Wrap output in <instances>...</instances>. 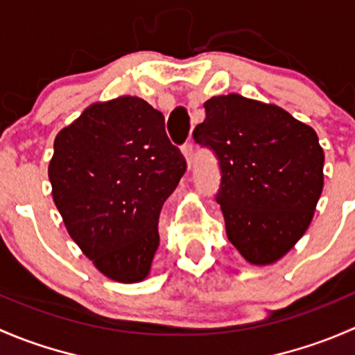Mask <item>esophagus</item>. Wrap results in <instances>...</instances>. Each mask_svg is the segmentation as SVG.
I'll use <instances>...</instances> for the list:
<instances>
[{
    "mask_svg": "<svg viewBox=\"0 0 355 355\" xmlns=\"http://www.w3.org/2000/svg\"><path fill=\"white\" fill-rule=\"evenodd\" d=\"M182 155H184L185 161H187V164L191 166L192 156H194V144H192V142H185V144L182 146Z\"/></svg>",
    "mask_w": 355,
    "mask_h": 355,
    "instance_id": "esophagus-1",
    "label": "esophagus"
}]
</instances>
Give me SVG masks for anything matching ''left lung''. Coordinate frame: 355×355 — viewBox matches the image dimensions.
<instances>
[{
    "instance_id": "1",
    "label": "left lung",
    "mask_w": 355,
    "mask_h": 355,
    "mask_svg": "<svg viewBox=\"0 0 355 355\" xmlns=\"http://www.w3.org/2000/svg\"><path fill=\"white\" fill-rule=\"evenodd\" d=\"M204 110L192 135L220 163L228 241L247 263H277L306 234L323 192L318 134L280 106L241 94L214 96Z\"/></svg>"
}]
</instances>
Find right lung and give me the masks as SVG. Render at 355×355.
Returning <instances> with one entry per match:
<instances>
[{"label": "right lung", "mask_w": 355, "mask_h": 355, "mask_svg": "<svg viewBox=\"0 0 355 355\" xmlns=\"http://www.w3.org/2000/svg\"><path fill=\"white\" fill-rule=\"evenodd\" d=\"M164 116L137 96L94 103L62 128L48 175L68 235L105 277L148 278L157 220L185 173Z\"/></svg>", "instance_id": "right-lung-1"}]
</instances>
